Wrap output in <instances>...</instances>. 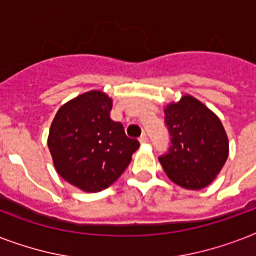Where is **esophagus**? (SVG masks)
Segmentation results:
<instances>
[{"label":"esophagus","instance_id":"1","mask_svg":"<svg viewBox=\"0 0 256 256\" xmlns=\"http://www.w3.org/2000/svg\"><path fill=\"white\" fill-rule=\"evenodd\" d=\"M146 140H148V136H146V134L144 132V134L140 136V144H144Z\"/></svg>","mask_w":256,"mask_h":256}]
</instances>
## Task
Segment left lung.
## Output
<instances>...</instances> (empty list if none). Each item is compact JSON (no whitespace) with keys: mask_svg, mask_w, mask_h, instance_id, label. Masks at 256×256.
I'll return each mask as SVG.
<instances>
[{"mask_svg":"<svg viewBox=\"0 0 256 256\" xmlns=\"http://www.w3.org/2000/svg\"><path fill=\"white\" fill-rule=\"evenodd\" d=\"M164 124L171 136L168 152L158 158L164 172L187 190L208 186L228 156V138L220 120L200 100L183 96L166 106Z\"/></svg>","mask_w":256,"mask_h":256,"instance_id":"left-lung-1","label":"left lung"}]
</instances>
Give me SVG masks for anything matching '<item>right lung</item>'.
I'll list each match as a JSON object with an SVG mask.
<instances>
[{
  "mask_svg": "<svg viewBox=\"0 0 256 256\" xmlns=\"http://www.w3.org/2000/svg\"><path fill=\"white\" fill-rule=\"evenodd\" d=\"M112 98L92 90L62 104L50 126L48 146L57 172L86 192L108 188L120 178L140 142L110 118Z\"/></svg>",
  "mask_w": 256,
  "mask_h": 256,
  "instance_id": "obj_1",
  "label": "right lung"
}]
</instances>
